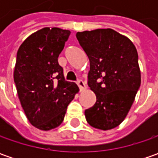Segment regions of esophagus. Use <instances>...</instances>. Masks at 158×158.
I'll return each mask as SVG.
<instances>
[{"mask_svg":"<svg viewBox=\"0 0 158 158\" xmlns=\"http://www.w3.org/2000/svg\"><path fill=\"white\" fill-rule=\"evenodd\" d=\"M77 85L80 88V90H83L84 89H86V85H85V83L83 82L82 80H78L77 81Z\"/></svg>","mask_w":158,"mask_h":158,"instance_id":"esophagus-1","label":"esophagus"}]
</instances>
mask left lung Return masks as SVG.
I'll return each instance as SVG.
<instances>
[{"mask_svg":"<svg viewBox=\"0 0 158 158\" xmlns=\"http://www.w3.org/2000/svg\"><path fill=\"white\" fill-rule=\"evenodd\" d=\"M89 60L88 85L97 97L85 110L89 124L101 130L120 124L130 110L141 85V70L135 45L112 29L76 33Z\"/></svg>","mask_w":158,"mask_h":158,"instance_id":"obj_1","label":"left lung"}]
</instances>
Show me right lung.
I'll return each mask as SVG.
<instances>
[{
	"label": "right lung",
	"mask_w": 158,
	"mask_h": 158,
	"mask_svg": "<svg viewBox=\"0 0 158 158\" xmlns=\"http://www.w3.org/2000/svg\"><path fill=\"white\" fill-rule=\"evenodd\" d=\"M70 31L46 27L30 35L16 55L14 81L30 123L48 131L63 121L68 106L78 93L75 82L65 81L58 57Z\"/></svg>",
	"instance_id": "1"
}]
</instances>
